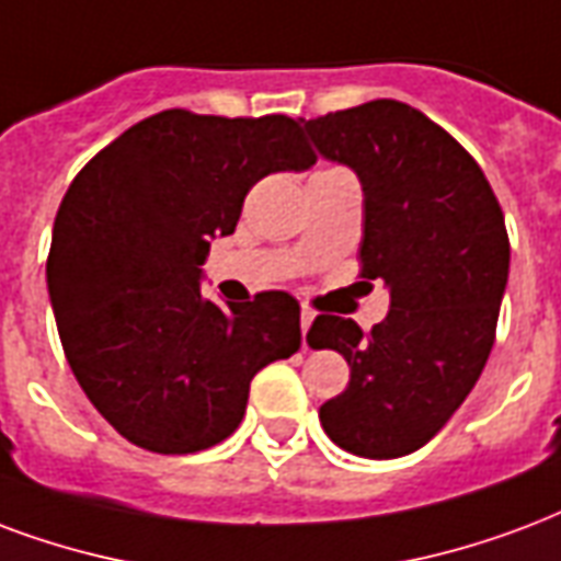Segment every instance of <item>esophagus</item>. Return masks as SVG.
Instances as JSON below:
<instances>
[{
    "instance_id": "obj_1",
    "label": "esophagus",
    "mask_w": 561,
    "mask_h": 561,
    "mask_svg": "<svg viewBox=\"0 0 561 561\" xmlns=\"http://www.w3.org/2000/svg\"><path fill=\"white\" fill-rule=\"evenodd\" d=\"M312 321H314V312H312V309H309V306H302V309H300V327H302V335L309 333V327H312Z\"/></svg>"
}]
</instances>
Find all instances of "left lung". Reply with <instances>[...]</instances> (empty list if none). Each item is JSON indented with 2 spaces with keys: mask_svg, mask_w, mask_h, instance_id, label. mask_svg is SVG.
<instances>
[{
  "mask_svg": "<svg viewBox=\"0 0 561 561\" xmlns=\"http://www.w3.org/2000/svg\"><path fill=\"white\" fill-rule=\"evenodd\" d=\"M306 130L321 157L359 178V276L389 288V314L371 333L314 318L306 342L351 365L318 416L344 451L401 458L449 422L491 356L512 255L505 217L479 163L408 103L327 112Z\"/></svg>",
  "mask_w": 561,
  "mask_h": 561,
  "instance_id": "1",
  "label": "left lung"
}]
</instances>
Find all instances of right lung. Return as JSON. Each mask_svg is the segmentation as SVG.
Segmentation results:
<instances>
[{"mask_svg": "<svg viewBox=\"0 0 561 561\" xmlns=\"http://www.w3.org/2000/svg\"><path fill=\"white\" fill-rule=\"evenodd\" d=\"M318 157L288 115L157 112L94 153L61 198L47 288L82 392L133 446L193 455L234 434L252 377L300 347V302L207 300L210 240L252 186Z\"/></svg>", "mask_w": 561, "mask_h": 561, "instance_id": "add662e5", "label": "right lung"}]
</instances>
